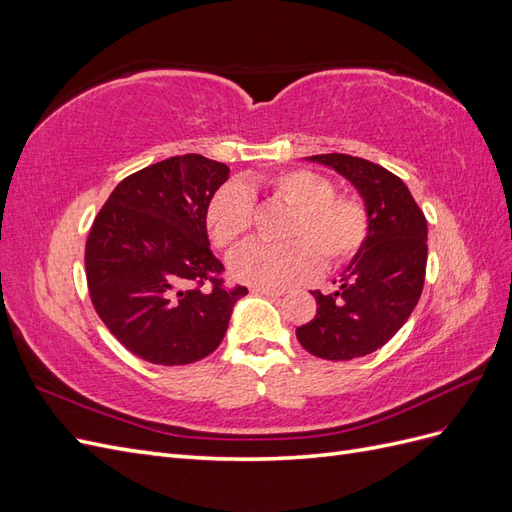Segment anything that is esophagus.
<instances>
[{
	"label": "esophagus",
	"mask_w": 512,
	"mask_h": 512,
	"mask_svg": "<svg viewBox=\"0 0 512 512\" xmlns=\"http://www.w3.org/2000/svg\"><path fill=\"white\" fill-rule=\"evenodd\" d=\"M252 292H254V294H262V297H271V299L284 297V290H271V288H254Z\"/></svg>",
	"instance_id": "esophagus-1"
}]
</instances>
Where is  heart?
I'll return each mask as SVG.
<instances>
[{"label":"heart","instance_id":"obj_1","mask_svg":"<svg viewBox=\"0 0 512 512\" xmlns=\"http://www.w3.org/2000/svg\"><path fill=\"white\" fill-rule=\"evenodd\" d=\"M252 192H265L290 207L280 228L282 245L252 243L232 254L228 269L237 282L280 290L303 282L316 269L350 260L367 237V213L359 200L333 194V183L312 170L292 168L241 183H224L207 207V230L220 250L239 245L252 226Z\"/></svg>","mask_w":512,"mask_h":512}]
</instances>
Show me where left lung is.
<instances>
[{"label": "left lung", "instance_id": "obj_1", "mask_svg": "<svg viewBox=\"0 0 512 512\" xmlns=\"http://www.w3.org/2000/svg\"><path fill=\"white\" fill-rule=\"evenodd\" d=\"M333 168L363 198L367 237L331 294L312 290L316 316L297 329L301 346L327 361L376 352L404 327L421 299L427 267V220L406 183L346 153L309 156Z\"/></svg>", "mask_w": 512, "mask_h": 512}]
</instances>
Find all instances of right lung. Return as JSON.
Wrapping results in <instances>:
<instances>
[{
	"label": "right lung",
	"mask_w": 512,
	"mask_h": 512,
	"mask_svg": "<svg viewBox=\"0 0 512 512\" xmlns=\"http://www.w3.org/2000/svg\"><path fill=\"white\" fill-rule=\"evenodd\" d=\"M222 162L185 153L123 179L85 245L98 316L132 354L153 365L205 359L226 335L247 288H226L207 235V207L228 179Z\"/></svg>",
	"instance_id": "right-lung-1"
}]
</instances>
